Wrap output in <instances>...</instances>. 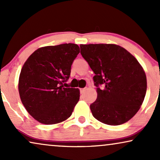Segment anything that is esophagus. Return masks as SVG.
Instances as JSON below:
<instances>
[{
    "mask_svg": "<svg viewBox=\"0 0 160 160\" xmlns=\"http://www.w3.org/2000/svg\"><path fill=\"white\" fill-rule=\"evenodd\" d=\"M86 88H82V89H80V92L82 94H84L85 92V91H86Z\"/></svg>",
    "mask_w": 160,
    "mask_h": 160,
    "instance_id": "34e87169",
    "label": "esophagus"
}]
</instances>
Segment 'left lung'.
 Wrapping results in <instances>:
<instances>
[{
	"label": "left lung",
	"mask_w": 160,
	"mask_h": 160,
	"mask_svg": "<svg viewBox=\"0 0 160 160\" xmlns=\"http://www.w3.org/2000/svg\"><path fill=\"white\" fill-rule=\"evenodd\" d=\"M80 48L95 73L98 98L90 105L93 117L108 125L125 123L138 111L145 98L147 82L143 68L120 46L82 44Z\"/></svg>",
	"instance_id": "8db88e82"
}]
</instances>
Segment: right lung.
<instances>
[{
    "mask_svg": "<svg viewBox=\"0 0 160 160\" xmlns=\"http://www.w3.org/2000/svg\"><path fill=\"white\" fill-rule=\"evenodd\" d=\"M79 52L74 43L49 46L36 50L24 64L19 96L28 112L40 123H60L71 116L80 92L68 87L66 82Z\"/></svg>",
    "mask_w": 160,
    "mask_h": 160,
    "instance_id": "add662e5",
    "label": "right lung"
}]
</instances>
